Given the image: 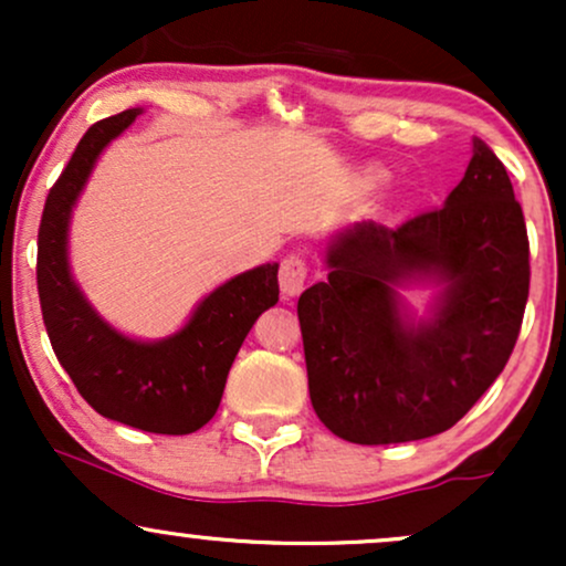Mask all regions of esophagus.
<instances>
[{
	"mask_svg": "<svg viewBox=\"0 0 566 566\" xmlns=\"http://www.w3.org/2000/svg\"><path fill=\"white\" fill-rule=\"evenodd\" d=\"M305 279H308V263L301 252H292L279 265V284H282V292L287 297L301 295L305 287Z\"/></svg>",
	"mask_w": 566,
	"mask_h": 566,
	"instance_id": "esophagus-1",
	"label": "esophagus"
}]
</instances>
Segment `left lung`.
<instances>
[{"mask_svg": "<svg viewBox=\"0 0 566 566\" xmlns=\"http://www.w3.org/2000/svg\"><path fill=\"white\" fill-rule=\"evenodd\" d=\"M327 282L297 301L308 394L335 437L401 444L437 437L495 382L530 295V242L503 161L473 138L463 180L396 229L365 220L329 242ZM437 283L415 323L401 286Z\"/></svg>", "mask_w": 566, "mask_h": 566, "instance_id": "8db88e82", "label": "left lung"}]
</instances>
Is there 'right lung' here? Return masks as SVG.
<instances>
[{"label": "right lung", "instance_id": "right-lung-1", "mask_svg": "<svg viewBox=\"0 0 566 566\" xmlns=\"http://www.w3.org/2000/svg\"><path fill=\"white\" fill-rule=\"evenodd\" d=\"M140 108L95 122L50 188L39 223L36 287L50 343L82 399L103 418L148 433L199 431L218 412L226 378L258 316L279 301V263L229 279L184 329L146 343L122 335L82 295L69 269V223L97 157Z\"/></svg>", "mask_w": 566, "mask_h": 566}]
</instances>
